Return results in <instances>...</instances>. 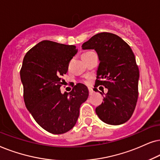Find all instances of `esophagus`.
Segmentation results:
<instances>
[{"mask_svg":"<svg viewBox=\"0 0 160 160\" xmlns=\"http://www.w3.org/2000/svg\"><path fill=\"white\" fill-rule=\"evenodd\" d=\"M88 92H89V95H92V93H93V89L91 88H88Z\"/></svg>","mask_w":160,"mask_h":160,"instance_id":"34e87169","label":"esophagus"}]
</instances>
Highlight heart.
I'll return each instance as SVG.
<instances>
[{
	"mask_svg": "<svg viewBox=\"0 0 160 160\" xmlns=\"http://www.w3.org/2000/svg\"><path fill=\"white\" fill-rule=\"evenodd\" d=\"M91 52H91V51H89V52H86L83 53V54L82 55V56H84V55H87L90 54V53H91Z\"/></svg>",
	"mask_w": 160,
	"mask_h": 160,
	"instance_id": "obj_1",
	"label": "heart"
}]
</instances>
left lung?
I'll use <instances>...</instances> for the list:
<instances>
[{"instance_id":"obj_1","label":"left lung","mask_w":160,"mask_h":160,"mask_svg":"<svg viewBox=\"0 0 160 160\" xmlns=\"http://www.w3.org/2000/svg\"><path fill=\"white\" fill-rule=\"evenodd\" d=\"M82 48L93 49L99 56L96 90L99 86L108 89L96 113L108 124L127 122L133 114L138 97L139 69L131 48L118 36L108 32L93 36Z\"/></svg>"}]
</instances>
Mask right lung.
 Segmentation results:
<instances>
[{
	"instance_id": "right-lung-1",
	"label": "right lung",
	"mask_w": 160,
	"mask_h": 160,
	"mask_svg": "<svg viewBox=\"0 0 160 160\" xmlns=\"http://www.w3.org/2000/svg\"><path fill=\"white\" fill-rule=\"evenodd\" d=\"M78 52L76 46L44 40L28 51L23 58L20 79L27 109L44 129L63 134L74 127L80 105L88 90L78 83L70 93H61L62 76Z\"/></svg>"
}]
</instances>
